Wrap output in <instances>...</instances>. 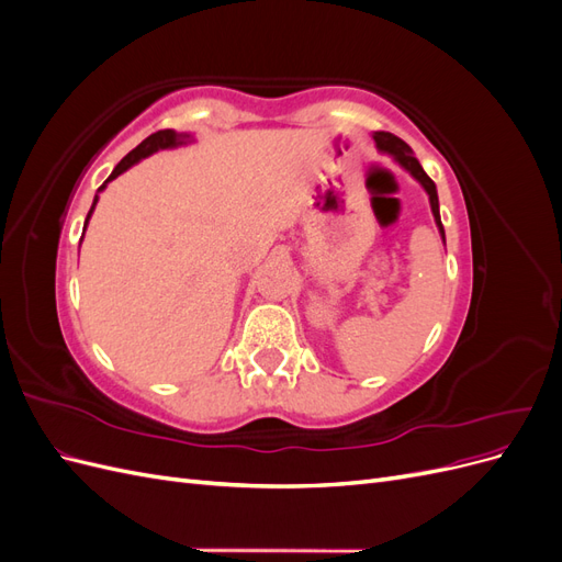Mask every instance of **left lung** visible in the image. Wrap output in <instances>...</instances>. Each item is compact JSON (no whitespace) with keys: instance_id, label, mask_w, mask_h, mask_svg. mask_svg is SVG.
Instances as JSON below:
<instances>
[{"instance_id":"obj_1","label":"left lung","mask_w":562,"mask_h":562,"mask_svg":"<svg viewBox=\"0 0 562 562\" xmlns=\"http://www.w3.org/2000/svg\"><path fill=\"white\" fill-rule=\"evenodd\" d=\"M372 138H375V145H378V149L380 151H386V155H391L394 157L407 173H411L424 190H427V194H429V203H431V213H434V220H436V225H438V232H440V239L446 241V229H443V223H440V213H438V194H436V184H434V180L424 173V168L419 166V161L415 159V155H413V149H411V145L407 143H403L401 138H396L394 133H386V131H378V133H372Z\"/></svg>"}]
</instances>
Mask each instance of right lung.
<instances>
[{
	"label": "right lung",
	"instance_id": "1",
	"mask_svg": "<svg viewBox=\"0 0 562 562\" xmlns=\"http://www.w3.org/2000/svg\"><path fill=\"white\" fill-rule=\"evenodd\" d=\"M190 140H192V135H190V133H176L173 128H164V131L151 133L149 138H145V140H143L138 147H135V149H131L128 155L114 166L112 176L103 182V187H100L98 192H103V190H105V184H108L110 180H114L116 176H122L124 171H128V168H131L133 164H138L140 159H145V157H149V155H155V151H159V149L178 147V145H184V143H190ZM95 203H98V194H95V199H93V206H91L89 215H87V225H89V217H91V213H93V209H95ZM87 225H83V229H87Z\"/></svg>",
	"mask_w": 562,
	"mask_h": 562
}]
</instances>
